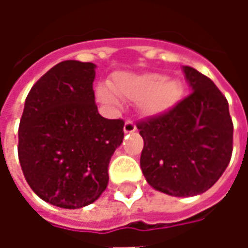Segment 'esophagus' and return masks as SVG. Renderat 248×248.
<instances>
[{
	"instance_id": "obj_1",
	"label": "esophagus",
	"mask_w": 248,
	"mask_h": 248,
	"mask_svg": "<svg viewBox=\"0 0 248 248\" xmlns=\"http://www.w3.org/2000/svg\"><path fill=\"white\" fill-rule=\"evenodd\" d=\"M135 130H137V126L133 121H130L127 119L126 122H124V133H134Z\"/></svg>"
}]
</instances>
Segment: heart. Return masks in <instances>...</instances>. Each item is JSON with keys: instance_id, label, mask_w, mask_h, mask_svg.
I'll return each instance as SVG.
<instances>
[{"instance_id": "heart-1", "label": "heart", "mask_w": 248, "mask_h": 248, "mask_svg": "<svg viewBox=\"0 0 248 248\" xmlns=\"http://www.w3.org/2000/svg\"><path fill=\"white\" fill-rule=\"evenodd\" d=\"M110 87L118 97L130 102H140V110L147 115H159L175 106L182 94L181 83L163 74L149 73L142 76L118 74ZM97 97L108 106H118V101L106 87H98Z\"/></svg>"}]
</instances>
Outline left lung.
<instances>
[{"label": "left lung", "mask_w": 248, "mask_h": 248, "mask_svg": "<svg viewBox=\"0 0 248 248\" xmlns=\"http://www.w3.org/2000/svg\"><path fill=\"white\" fill-rule=\"evenodd\" d=\"M192 93L169 111L137 124L143 138L140 169L158 191L194 197L229 166L234 124L229 102L208 77L185 66Z\"/></svg>", "instance_id": "8db88e82"}]
</instances>
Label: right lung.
<instances>
[{"label":"right lung","mask_w":248,"mask_h":248,"mask_svg":"<svg viewBox=\"0 0 248 248\" xmlns=\"http://www.w3.org/2000/svg\"><path fill=\"white\" fill-rule=\"evenodd\" d=\"M92 62L63 61L30 89L18 127L26 182L45 202L81 208L108 183V167L124 140L122 119L98 113Z\"/></svg>","instance_id":"1"}]
</instances>
